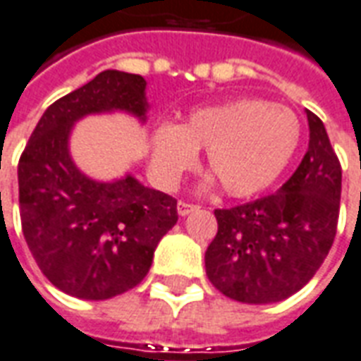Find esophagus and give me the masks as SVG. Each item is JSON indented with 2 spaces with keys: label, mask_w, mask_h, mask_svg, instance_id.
I'll list each match as a JSON object with an SVG mask.
<instances>
[{
  "label": "esophagus",
  "mask_w": 361,
  "mask_h": 361,
  "mask_svg": "<svg viewBox=\"0 0 361 361\" xmlns=\"http://www.w3.org/2000/svg\"><path fill=\"white\" fill-rule=\"evenodd\" d=\"M200 205H196V203H188V202H184V200H180V202L177 203V211H178V215L180 216H186V215H190L192 211H196Z\"/></svg>",
  "instance_id": "1"
}]
</instances>
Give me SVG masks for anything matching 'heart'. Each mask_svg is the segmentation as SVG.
I'll use <instances>...</instances> for the list:
<instances>
[{
    "mask_svg": "<svg viewBox=\"0 0 361 361\" xmlns=\"http://www.w3.org/2000/svg\"><path fill=\"white\" fill-rule=\"evenodd\" d=\"M300 142V123L289 108L238 99L197 108L180 126L164 123L150 137L154 175L177 183L194 167L197 150L228 196L247 197L280 177Z\"/></svg>",
    "mask_w": 361,
    "mask_h": 361,
    "instance_id": "obj_1",
    "label": "heart"
}]
</instances>
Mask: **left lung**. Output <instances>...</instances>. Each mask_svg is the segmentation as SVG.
<instances>
[{
	"instance_id": "left-lung-1",
	"label": "left lung",
	"mask_w": 361,
	"mask_h": 361,
	"mask_svg": "<svg viewBox=\"0 0 361 361\" xmlns=\"http://www.w3.org/2000/svg\"><path fill=\"white\" fill-rule=\"evenodd\" d=\"M308 150L276 194L215 209L205 272L230 299L278 302L312 280L337 234L343 169L322 119L306 110Z\"/></svg>"
}]
</instances>
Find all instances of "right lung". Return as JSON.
Here are the masks:
<instances>
[{
  "mask_svg": "<svg viewBox=\"0 0 361 361\" xmlns=\"http://www.w3.org/2000/svg\"><path fill=\"white\" fill-rule=\"evenodd\" d=\"M142 75L104 70L45 110L18 159L24 240L37 267L64 293L112 299L139 286L159 240L178 221L177 200L131 175L99 183L68 152L75 121L126 110L145 121Z\"/></svg>",
  "mask_w": 361,
  "mask_h": 361,
  "instance_id": "obj_1",
  "label": "right lung"
}]
</instances>
